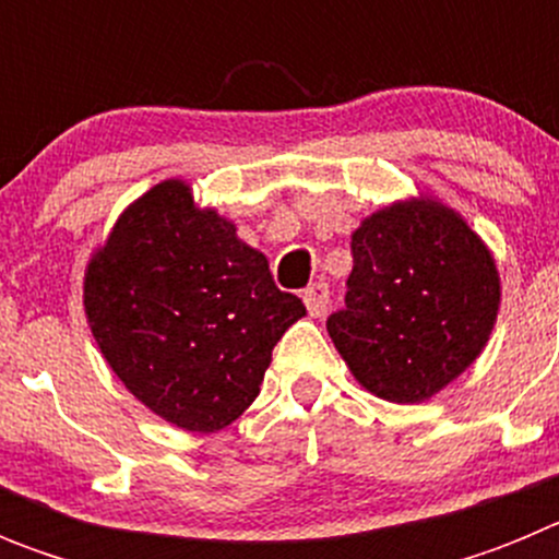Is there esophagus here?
<instances>
[{
	"label": "esophagus",
	"mask_w": 559,
	"mask_h": 559,
	"mask_svg": "<svg viewBox=\"0 0 559 559\" xmlns=\"http://www.w3.org/2000/svg\"><path fill=\"white\" fill-rule=\"evenodd\" d=\"M302 299H305V305H308L310 316H316V319H319V316H324V313H328V308H330L328 283H313L310 288H305Z\"/></svg>",
	"instance_id": "34e87169"
}]
</instances>
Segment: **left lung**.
I'll return each mask as SVG.
<instances>
[{
  "instance_id": "obj_1",
  "label": "left lung",
  "mask_w": 559,
  "mask_h": 559,
  "mask_svg": "<svg viewBox=\"0 0 559 559\" xmlns=\"http://www.w3.org/2000/svg\"><path fill=\"white\" fill-rule=\"evenodd\" d=\"M349 249L344 308L328 319L335 349L378 397L428 400L490 338L501 302L490 251L437 201L374 212Z\"/></svg>"
}]
</instances>
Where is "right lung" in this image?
Wrapping results in <instances>:
<instances>
[{
    "label": "right lung",
    "instance_id": "add662e5",
    "mask_svg": "<svg viewBox=\"0 0 559 559\" xmlns=\"http://www.w3.org/2000/svg\"><path fill=\"white\" fill-rule=\"evenodd\" d=\"M108 367L151 412L187 431H221L260 394L271 349L302 319L269 260L185 181H162L122 212L83 285Z\"/></svg>",
    "mask_w": 559,
    "mask_h": 559
}]
</instances>
